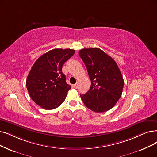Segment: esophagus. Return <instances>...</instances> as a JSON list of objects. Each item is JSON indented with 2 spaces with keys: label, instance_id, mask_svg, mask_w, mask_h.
<instances>
[{
  "label": "esophagus",
  "instance_id": "34e87169",
  "mask_svg": "<svg viewBox=\"0 0 157 157\" xmlns=\"http://www.w3.org/2000/svg\"><path fill=\"white\" fill-rule=\"evenodd\" d=\"M78 85H79V83L78 82L75 84H74V87H75V88H77V87H78Z\"/></svg>",
  "mask_w": 157,
  "mask_h": 157
}]
</instances>
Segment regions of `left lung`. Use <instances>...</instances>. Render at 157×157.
<instances>
[{
    "label": "left lung",
    "mask_w": 157,
    "mask_h": 157,
    "mask_svg": "<svg viewBox=\"0 0 157 157\" xmlns=\"http://www.w3.org/2000/svg\"><path fill=\"white\" fill-rule=\"evenodd\" d=\"M87 68L91 87L81 99L87 108L102 113L113 108L121 98L124 87L122 73L110 56L97 48L79 51Z\"/></svg>",
    "instance_id": "obj_1"
}]
</instances>
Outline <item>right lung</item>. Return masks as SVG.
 <instances>
[{"instance_id": "obj_1", "label": "right lung", "mask_w": 157, "mask_h": 157, "mask_svg": "<svg viewBox=\"0 0 157 157\" xmlns=\"http://www.w3.org/2000/svg\"><path fill=\"white\" fill-rule=\"evenodd\" d=\"M75 53L71 49H53L37 59L26 79L29 95L44 109L58 108L64 101L71 86L66 82L62 66Z\"/></svg>"}]
</instances>
